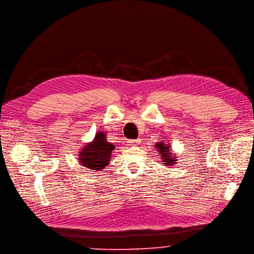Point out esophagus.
I'll return each instance as SVG.
<instances>
[{"instance_id":"esophagus-1","label":"esophagus","mask_w":254,"mask_h":254,"mask_svg":"<svg viewBox=\"0 0 254 254\" xmlns=\"http://www.w3.org/2000/svg\"><path fill=\"white\" fill-rule=\"evenodd\" d=\"M127 144L128 145H138L140 143V140L139 139H134V140H127Z\"/></svg>"}]
</instances>
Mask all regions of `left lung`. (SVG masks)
Listing matches in <instances>:
<instances>
[{"instance_id": "1", "label": "left lung", "mask_w": 254, "mask_h": 254, "mask_svg": "<svg viewBox=\"0 0 254 254\" xmlns=\"http://www.w3.org/2000/svg\"><path fill=\"white\" fill-rule=\"evenodd\" d=\"M156 147L158 148L160 154L162 156V160H163V164L167 165V166H172V165L175 164L176 160H174V158H172L174 154H172L169 145L163 144V143H159V144L156 145Z\"/></svg>"}]
</instances>
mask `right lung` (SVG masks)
Wrapping results in <instances>:
<instances>
[{"instance_id": "obj_1", "label": "right lung", "mask_w": 254, "mask_h": 254, "mask_svg": "<svg viewBox=\"0 0 254 254\" xmlns=\"http://www.w3.org/2000/svg\"><path fill=\"white\" fill-rule=\"evenodd\" d=\"M113 149L114 145L107 142L105 134L98 131L94 141L86 145L82 152H80L79 160L85 167L100 171L108 165Z\"/></svg>"}]
</instances>
